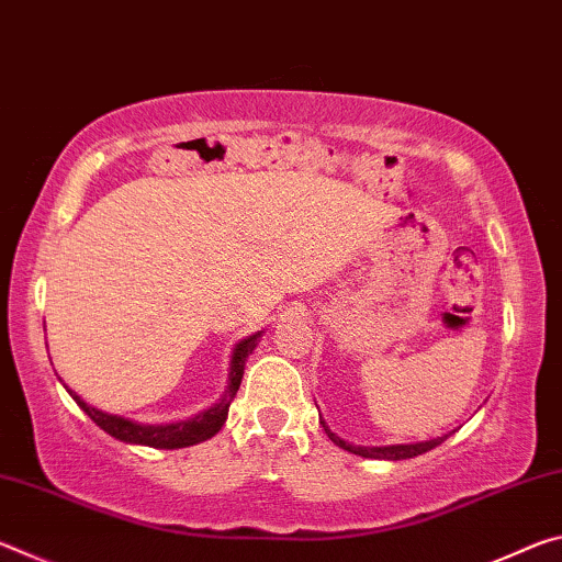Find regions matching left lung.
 <instances>
[{
	"label": "left lung",
	"instance_id": "8db88e82",
	"mask_svg": "<svg viewBox=\"0 0 562 562\" xmlns=\"http://www.w3.org/2000/svg\"><path fill=\"white\" fill-rule=\"evenodd\" d=\"M322 422V418H319ZM322 426H325V431H327V436L331 441H335L339 449H345V451H351V453H357V456H364V459H389V461H398V459H414V456H418V453H426V451H431V449H436V446H439L441 441H446V436H441V439H431V441H424V443H408V446H384V449H367V446H355V443H347V441H341L337 434H331L329 429H327V424L322 422Z\"/></svg>",
	"mask_w": 562,
	"mask_h": 562
}]
</instances>
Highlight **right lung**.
<instances>
[{"mask_svg":"<svg viewBox=\"0 0 562 562\" xmlns=\"http://www.w3.org/2000/svg\"><path fill=\"white\" fill-rule=\"evenodd\" d=\"M258 337L260 335L247 337L235 347L233 361H231V382H227L225 396L221 398V404H215L213 408H207V412L198 414L195 418H188V422L166 424V426L136 424V422H128V418L99 412V408H93V406L83 402L81 396H76L71 389H69V394L74 396V402L83 408V414H89L91 422L101 426V429L106 431L109 436H113V439L126 441V443L154 446V449H183V446L201 443V441L211 439V436L221 431V426L225 424V418H227V408H231V402L235 398L237 389H240L243 374H245V361H247V357L252 355V349L258 347Z\"/></svg>","mask_w":562,"mask_h":562,"instance_id":"obj_1","label":"right lung"}]
</instances>
